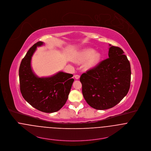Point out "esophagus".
Listing matches in <instances>:
<instances>
[{"mask_svg": "<svg viewBox=\"0 0 151 151\" xmlns=\"http://www.w3.org/2000/svg\"><path fill=\"white\" fill-rule=\"evenodd\" d=\"M74 77L76 80H78L80 78V75H75Z\"/></svg>", "mask_w": 151, "mask_h": 151, "instance_id": "esophagus-1", "label": "esophagus"}]
</instances>
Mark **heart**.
Here are the masks:
<instances>
[{
    "instance_id": "b5f03b06",
    "label": "heart",
    "mask_w": 151,
    "mask_h": 151,
    "mask_svg": "<svg viewBox=\"0 0 151 151\" xmlns=\"http://www.w3.org/2000/svg\"><path fill=\"white\" fill-rule=\"evenodd\" d=\"M101 58V54L99 52H95L94 50L87 48L82 50L77 56V60L82 62L86 60L85 66L86 69L94 68L99 63Z\"/></svg>"
}]
</instances>
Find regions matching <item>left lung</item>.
<instances>
[{
  "label": "left lung",
  "mask_w": 151,
  "mask_h": 151,
  "mask_svg": "<svg viewBox=\"0 0 151 151\" xmlns=\"http://www.w3.org/2000/svg\"><path fill=\"white\" fill-rule=\"evenodd\" d=\"M109 58L80 77L83 96L96 110L109 109L118 104L130 89V64L124 51L111 45Z\"/></svg>",
  "instance_id": "obj_1"
}]
</instances>
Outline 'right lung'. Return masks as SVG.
<instances>
[{
	"label": "right lung",
	"instance_id": "add662e5",
	"mask_svg": "<svg viewBox=\"0 0 151 151\" xmlns=\"http://www.w3.org/2000/svg\"><path fill=\"white\" fill-rule=\"evenodd\" d=\"M35 44L22 59L19 69L20 91L24 99L32 107L44 112L52 113L60 110L66 103L74 79L73 74L59 71L48 77H38L31 67V59L37 47Z\"/></svg>",
	"mask_w": 151,
	"mask_h": 151
}]
</instances>
